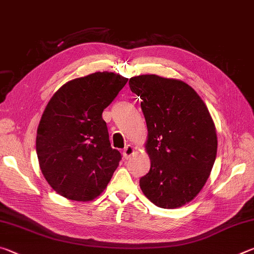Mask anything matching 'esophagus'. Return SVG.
Returning <instances> with one entry per match:
<instances>
[{
    "label": "esophagus",
    "instance_id": "obj_1",
    "mask_svg": "<svg viewBox=\"0 0 254 254\" xmlns=\"http://www.w3.org/2000/svg\"><path fill=\"white\" fill-rule=\"evenodd\" d=\"M133 153H134V148H133L132 145H130V144L127 145V147L124 148V150H123V157L126 159L130 158Z\"/></svg>",
    "mask_w": 254,
    "mask_h": 254
}]
</instances>
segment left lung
<instances>
[{
  "mask_svg": "<svg viewBox=\"0 0 254 254\" xmlns=\"http://www.w3.org/2000/svg\"><path fill=\"white\" fill-rule=\"evenodd\" d=\"M148 127L151 167L141 177L145 197L161 208H177L199 194L217 152L216 128L207 106L183 80L158 75L130 78Z\"/></svg>",
  "mask_w": 254,
  "mask_h": 254,
  "instance_id": "8db88e82",
  "label": "left lung"
}]
</instances>
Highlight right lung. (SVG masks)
Returning a JSON list of instances; mask_svg holds the SVG:
<instances>
[{"instance_id": "right-lung-1", "label": "right lung", "mask_w": 254, "mask_h": 254, "mask_svg": "<svg viewBox=\"0 0 254 254\" xmlns=\"http://www.w3.org/2000/svg\"><path fill=\"white\" fill-rule=\"evenodd\" d=\"M127 83L119 74L97 71L69 80L50 98L36 149L42 175L59 195L93 200L110 183L122 157L111 147L102 113Z\"/></svg>"}]
</instances>
